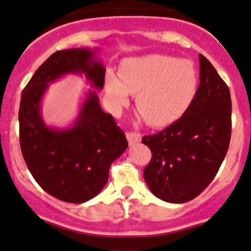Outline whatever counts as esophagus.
I'll list each match as a JSON object with an SVG mask.
<instances>
[{
  "label": "esophagus",
  "mask_w": 251,
  "mask_h": 251,
  "mask_svg": "<svg viewBox=\"0 0 251 251\" xmlns=\"http://www.w3.org/2000/svg\"><path fill=\"white\" fill-rule=\"evenodd\" d=\"M126 137H127V141L130 146H134L136 143H139L141 142V134L136 132H127L126 133Z\"/></svg>",
  "instance_id": "34e87169"
}]
</instances>
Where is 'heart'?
Listing matches in <instances>:
<instances>
[{"instance_id": "heart-1", "label": "heart", "mask_w": 251, "mask_h": 251, "mask_svg": "<svg viewBox=\"0 0 251 251\" xmlns=\"http://www.w3.org/2000/svg\"><path fill=\"white\" fill-rule=\"evenodd\" d=\"M199 85V72L190 60L166 55H146L126 59L120 75L108 71L104 91L113 112L137 94L136 105L148 124L163 126L176 120L191 104Z\"/></svg>"}]
</instances>
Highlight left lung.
<instances>
[{
	"mask_svg": "<svg viewBox=\"0 0 251 251\" xmlns=\"http://www.w3.org/2000/svg\"><path fill=\"white\" fill-rule=\"evenodd\" d=\"M200 86L180 119L143 137L152 156L144 180L160 200L184 203L212 183L231 138V95L213 65L200 54Z\"/></svg>",
	"mask_w": 251,
	"mask_h": 251,
	"instance_id": "1",
	"label": "left lung"
}]
</instances>
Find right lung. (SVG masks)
Segmentation results:
<instances>
[{
  "mask_svg": "<svg viewBox=\"0 0 251 251\" xmlns=\"http://www.w3.org/2000/svg\"><path fill=\"white\" fill-rule=\"evenodd\" d=\"M99 49L72 48L54 52L23 90L19 109L20 147L35 180L46 192L68 203H83L100 194L109 167L127 148L114 119L102 110L97 91L104 85ZM84 75L94 89L87 92L78 117L67 128H54L41 115L49 84L65 75Z\"/></svg>",
  "mask_w": 251,
  "mask_h": 251,
  "instance_id": "right-lung-1",
  "label": "right lung"
}]
</instances>
